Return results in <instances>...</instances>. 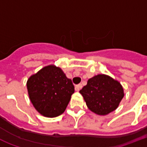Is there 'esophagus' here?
Segmentation results:
<instances>
[{"mask_svg":"<svg viewBox=\"0 0 147 147\" xmlns=\"http://www.w3.org/2000/svg\"><path fill=\"white\" fill-rule=\"evenodd\" d=\"M82 88V84H78V85H76L75 89H76V92H78V91H79V90H80Z\"/></svg>","mask_w":147,"mask_h":147,"instance_id":"obj_1","label":"esophagus"}]
</instances>
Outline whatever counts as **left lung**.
Masks as SVG:
<instances>
[{"label":"left lung","instance_id":"left-lung-1","mask_svg":"<svg viewBox=\"0 0 147 147\" xmlns=\"http://www.w3.org/2000/svg\"><path fill=\"white\" fill-rule=\"evenodd\" d=\"M88 107L99 115L114 111L123 98L121 85L109 76L98 75L90 78L79 92Z\"/></svg>","mask_w":147,"mask_h":147}]
</instances>
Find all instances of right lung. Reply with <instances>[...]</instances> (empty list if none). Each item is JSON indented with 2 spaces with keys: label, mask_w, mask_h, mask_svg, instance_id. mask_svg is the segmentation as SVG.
I'll use <instances>...</instances> for the list:
<instances>
[{
  "label": "right lung",
  "mask_w": 147,
  "mask_h": 147,
  "mask_svg": "<svg viewBox=\"0 0 147 147\" xmlns=\"http://www.w3.org/2000/svg\"><path fill=\"white\" fill-rule=\"evenodd\" d=\"M31 102L45 117H55L65 111L75 92L72 82L59 67H44L27 81Z\"/></svg>",
  "instance_id": "obj_1"
}]
</instances>
